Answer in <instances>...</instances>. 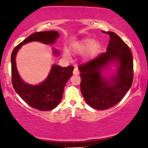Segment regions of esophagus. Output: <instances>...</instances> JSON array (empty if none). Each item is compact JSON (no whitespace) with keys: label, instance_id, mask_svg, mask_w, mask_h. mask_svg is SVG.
<instances>
[{"label":"esophagus","instance_id":"34e87169","mask_svg":"<svg viewBox=\"0 0 148 148\" xmlns=\"http://www.w3.org/2000/svg\"><path fill=\"white\" fill-rule=\"evenodd\" d=\"M73 74L74 75H78V74H79V69H78V68L77 67H75L74 68V70H73Z\"/></svg>","mask_w":148,"mask_h":148}]
</instances>
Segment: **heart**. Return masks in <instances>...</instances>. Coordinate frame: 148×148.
I'll return each instance as SVG.
<instances>
[{
    "mask_svg": "<svg viewBox=\"0 0 148 148\" xmlns=\"http://www.w3.org/2000/svg\"><path fill=\"white\" fill-rule=\"evenodd\" d=\"M100 47L99 42H95V40L92 38H86L81 40L80 42L75 45V50L79 53H83L90 48L88 51V56L92 57L97 53ZM65 55L67 56V53H65Z\"/></svg>",
    "mask_w": 148,
    "mask_h": 148,
    "instance_id": "obj_1",
    "label": "heart"
}]
</instances>
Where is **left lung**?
Segmentation results:
<instances>
[{"mask_svg": "<svg viewBox=\"0 0 148 148\" xmlns=\"http://www.w3.org/2000/svg\"><path fill=\"white\" fill-rule=\"evenodd\" d=\"M110 36L107 51L78 67L81 71V90L86 103L97 110H105L118 104L130 88L134 78L132 55L128 45L116 34ZM113 61L119 63L117 73L108 82L101 69Z\"/></svg>", "mask_w": 148, "mask_h": 148, "instance_id": "obj_1", "label": "left lung"}]
</instances>
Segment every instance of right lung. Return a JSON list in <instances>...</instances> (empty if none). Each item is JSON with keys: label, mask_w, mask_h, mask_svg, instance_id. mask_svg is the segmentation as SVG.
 Listing matches in <instances>:
<instances>
[{"label": "right lung", "mask_w": 148, "mask_h": 148, "mask_svg": "<svg viewBox=\"0 0 148 148\" xmlns=\"http://www.w3.org/2000/svg\"><path fill=\"white\" fill-rule=\"evenodd\" d=\"M59 36L60 34L57 31H45L32 34L16 46L11 55L12 83L14 88L29 106L40 110H51L58 106L62 99L65 84L72 76L74 67L69 65L62 67L53 65L48 77L42 83L36 86L30 85L25 83L20 77L16 66V55L22 45L32 41L52 44ZM54 53L59 55V52L56 50L54 51Z\"/></svg>", "instance_id": "obj_1"}]
</instances>
